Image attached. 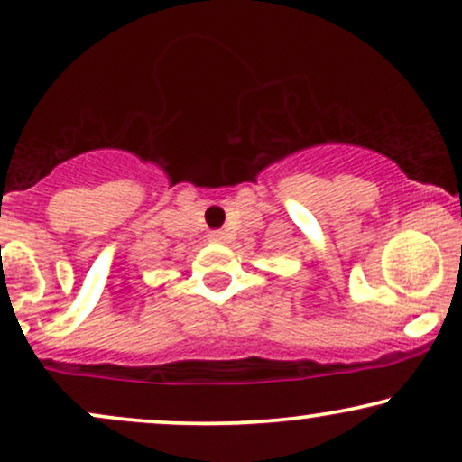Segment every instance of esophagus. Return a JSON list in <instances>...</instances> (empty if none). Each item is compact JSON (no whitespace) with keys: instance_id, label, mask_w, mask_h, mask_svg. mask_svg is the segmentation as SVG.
Wrapping results in <instances>:
<instances>
[{"instance_id":"34e87169","label":"esophagus","mask_w":462,"mask_h":462,"mask_svg":"<svg viewBox=\"0 0 462 462\" xmlns=\"http://www.w3.org/2000/svg\"><path fill=\"white\" fill-rule=\"evenodd\" d=\"M208 236H211V241H215V243H227V241H230V235H227L226 230H213Z\"/></svg>"}]
</instances>
